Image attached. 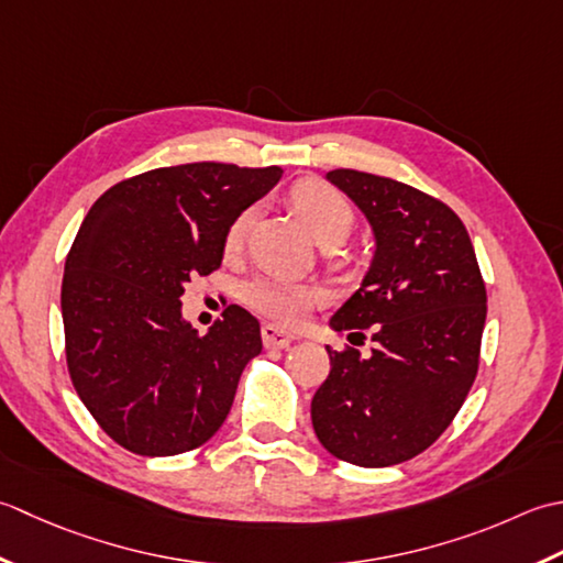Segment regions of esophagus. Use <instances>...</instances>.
Instances as JSON below:
<instances>
[{"instance_id": "34e87169", "label": "esophagus", "mask_w": 563, "mask_h": 563, "mask_svg": "<svg viewBox=\"0 0 563 563\" xmlns=\"http://www.w3.org/2000/svg\"><path fill=\"white\" fill-rule=\"evenodd\" d=\"M291 340H294L291 332L282 330L279 325H272V323L262 325V342H265V347H279V350H284V347L291 345Z\"/></svg>"}]
</instances>
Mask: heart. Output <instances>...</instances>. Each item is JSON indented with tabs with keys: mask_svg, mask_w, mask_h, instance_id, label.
Masks as SVG:
<instances>
[{
	"mask_svg": "<svg viewBox=\"0 0 563 563\" xmlns=\"http://www.w3.org/2000/svg\"><path fill=\"white\" fill-rule=\"evenodd\" d=\"M294 209L301 213L306 225L311 228L318 243H335L345 240L354 228L352 203L338 189L320 179H303L291 189ZM255 209L247 206L240 211L225 231V250H235L243 243L247 225ZM243 301L262 316L277 320L282 325H298L323 301V291L313 284L296 282L279 274H260L243 286Z\"/></svg>",
	"mask_w": 563,
	"mask_h": 563,
	"instance_id": "heart-1",
	"label": "heart"
}]
</instances>
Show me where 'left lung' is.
<instances>
[{"label": "left lung", "mask_w": 563, "mask_h": 563, "mask_svg": "<svg viewBox=\"0 0 563 563\" xmlns=\"http://www.w3.org/2000/svg\"><path fill=\"white\" fill-rule=\"evenodd\" d=\"M328 179L372 223V267L332 330L372 328V357L328 350L313 430L342 462L378 468L426 452L450 428L478 372L486 284L466 228L450 206L404 181L357 169Z\"/></svg>", "instance_id": "left-lung-1"}]
</instances>
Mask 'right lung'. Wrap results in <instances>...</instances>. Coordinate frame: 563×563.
I'll use <instances>...</instances> for the list:
<instances>
[{
	"instance_id": "add662e5",
	"label": "right lung",
	"mask_w": 563,
	"mask_h": 563,
	"mask_svg": "<svg viewBox=\"0 0 563 563\" xmlns=\"http://www.w3.org/2000/svg\"><path fill=\"white\" fill-rule=\"evenodd\" d=\"M282 167L191 163L123 179L91 206L63 274L65 357L77 396L109 438L141 456L209 442L240 374L262 352L260 323L228 306L206 335L185 318L191 277L221 267L233 218Z\"/></svg>"
}]
</instances>
